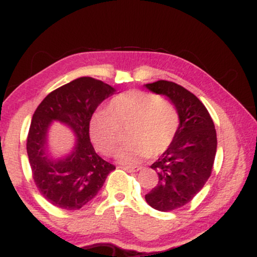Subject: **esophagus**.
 Segmentation results:
<instances>
[{"instance_id":"obj_1","label":"esophagus","mask_w":257,"mask_h":257,"mask_svg":"<svg viewBox=\"0 0 257 257\" xmlns=\"http://www.w3.org/2000/svg\"><path fill=\"white\" fill-rule=\"evenodd\" d=\"M120 169H123V170H125V172H128V173H135V172H139V170L141 169V167H125V166H123V167H119Z\"/></svg>"}]
</instances>
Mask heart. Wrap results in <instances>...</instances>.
<instances>
[{
    "mask_svg": "<svg viewBox=\"0 0 257 257\" xmlns=\"http://www.w3.org/2000/svg\"><path fill=\"white\" fill-rule=\"evenodd\" d=\"M179 125V112L172 102L149 91L129 90L114 96L108 110L91 116L89 134L99 152L112 156L119 146L120 132L128 131L129 144L119 151L118 161L132 166L166 152Z\"/></svg>",
    "mask_w": 257,
    "mask_h": 257,
    "instance_id": "1",
    "label": "heart"
}]
</instances>
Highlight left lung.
<instances>
[{
    "label": "left lung",
    "mask_w": 257,
    "mask_h": 257,
    "mask_svg": "<svg viewBox=\"0 0 257 257\" xmlns=\"http://www.w3.org/2000/svg\"><path fill=\"white\" fill-rule=\"evenodd\" d=\"M146 88L168 96L179 112L180 125L172 145L151 166L158 184L145 196L156 210L172 211L190 203L210 178L216 131L203 102L186 88L163 79Z\"/></svg>",
    "instance_id": "obj_1"
}]
</instances>
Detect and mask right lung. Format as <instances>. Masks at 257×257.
I'll list each match as a JSON object with an SVG mask.
<instances>
[{"instance_id": "1", "label": "right lung", "mask_w": 257, "mask_h": 257, "mask_svg": "<svg viewBox=\"0 0 257 257\" xmlns=\"http://www.w3.org/2000/svg\"><path fill=\"white\" fill-rule=\"evenodd\" d=\"M114 89L100 79L79 77L53 90L35 111L29 129L26 150L32 178L38 191L65 210H78L89 203L112 170L113 164L95 152L89 139V122L96 107ZM53 120L70 125L76 145L66 159L53 161L45 152L46 133Z\"/></svg>"}]
</instances>
